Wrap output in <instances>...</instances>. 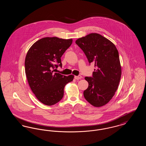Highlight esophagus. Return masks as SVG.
Returning <instances> with one entry per match:
<instances>
[{
    "instance_id": "1",
    "label": "esophagus",
    "mask_w": 146,
    "mask_h": 146,
    "mask_svg": "<svg viewBox=\"0 0 146 146\" xmlns=\"http://www.w3.org/2000/svg\"><path fill=\"white\" fill-rule=\"evenodd\" d=\"M82 78H83V77H82V76H74V78H75V79H76V80L80 79H82Z\"/></svg>"
}]
</instances>
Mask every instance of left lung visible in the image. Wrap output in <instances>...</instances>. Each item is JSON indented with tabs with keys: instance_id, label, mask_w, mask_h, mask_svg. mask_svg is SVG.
<instances>
[{
	"instance_id": "1",
	"label": "left lung",
	"mask_w": 146,
	"mask_h": 146,
	"mask_svg": "<svg viewBox=\"0 0 146 146\" xmlns=\"http://www.w3.org/2000/svg\"><path fill=\"white\" fill-rule=\"evenodd\" d=\"M76 43L89 62L96 67L93 77L85 78L89 86L84 91V96L93 106L102 107L110 102L118 89L121 76L118 50L111 41L96 33L78 39Z\"/></svg>"
}]
</instances>
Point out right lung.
I'll return each instance as SVG.
<instances>
[{
	"instance_id": "add662e5",
	"label": "right lung",
	"mask_w": 146,
	"mask_h": 146,
	"mask_svg": "<svg viewBox=\"0 0 146 146\" xmlns=\"http://www.w3.org/2000/svg\"><path fill=\"white\" fill-rule=\"evenodd\" d=\"M72 39L45 37L35 42L26 56L25 73L31 89L43 104L52 106L63 96L65 85L74 76H63L52 69L62 67L61 57L71 45Z\"/></svg>"
}]
</instances>
